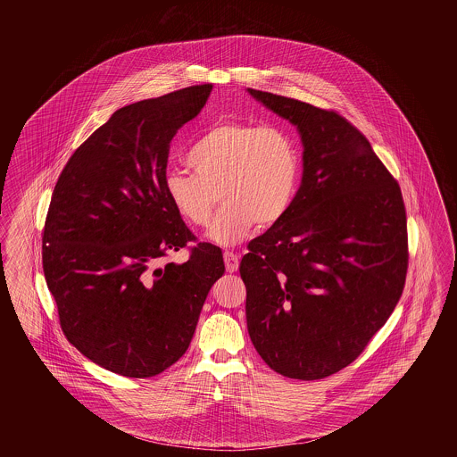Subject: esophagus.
I'll list each match as a JSON object with an SVG mask.
<instances>
[{"instance_id":"obj_1","label":"esophagus","mask_w":457,"mask_h":457,"mask_svg":"<svg viewBox=\"0 0 457 457\" xmlns=\"http://www.w3.org/2000/svg\"><path fill=\"white\" fill-rule=\"evenodd\" d=\"M224 264H226V270L229 273H235L237 266H239V256L233 251H224Z\"/></svg>"}]
</instances>
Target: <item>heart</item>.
Listing matches in <instances>:
<instances>
[{
	"label": "heart",
	"mask_w": 457,
	"mask_h": 457,
	"mask_svg": "<svg viewBox=\"0 0 457 457\" xmlns=\"http://www.w3.org/2000/svg\"><path fill=\"white\" fill-rule=\"evenodd\" d=\"M194 172L169 169L164 189L184 220L211 228V239L233 245L258 222L270 228L290 211L298 193L302 162L295 138L278 125L226 120L211 127L187 154ZM222 195L220 196L219 193Z\"/></svg>",
	"instance_id": "1"
}]
</instances>
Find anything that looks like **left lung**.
<instances>
[{"label": "left lung", "mask_w": 457, "mask_h": 457, "mask_svg": "<svg viewBox=\"0 0 457 457\" xmlns=\"http://www.w3.org/2000/svg\"><path fill=\"white\" fill-rule=\"evenodd\" d=\"M296 125L303 178L239 273L251 342L278 374L319 380L359 357L401 300L409 266L401 186L335 111L248 88Z\"/></svg>", "instance_id": "8db88e82"}]
</instances>
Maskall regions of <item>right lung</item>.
Instances as JSON below:
<instances>
[{
    "label": "right lung",
    "mask_w": 457,
    "mask_h": 457,
    "mask_svg": "<svg viewBox=\"0 0 457 457\" xmlns=\"http://www.w3.org/2000/svg\"><path fill=\"white\" fill-rule=\"evenodd\" d=\"M211 83L113 112L71 154L43 229L42 263L62 332L113 374L145 378L186 353L222 251L195 241L164 189L170 140L206 105Z\"/></svg>",
    "instance_id": "obj_1"
}]
</instances>
